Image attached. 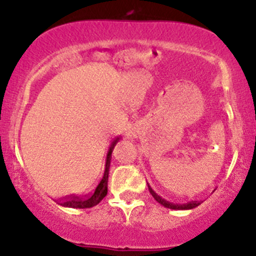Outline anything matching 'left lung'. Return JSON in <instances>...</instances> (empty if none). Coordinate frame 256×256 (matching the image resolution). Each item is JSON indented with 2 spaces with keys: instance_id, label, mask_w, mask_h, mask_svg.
Masks as SVG:
<instances>
[{
  "instance_id": "left-lung-1",
  "label": "left lung",
  "mask_w": 256,
  "mask_h": 256,
  "mask_svg": "<svg viewBox=\"0 0 256 256\" xmlns=\"http://www.w3.org/2000/svg\"><path fill=\"white\" fill-rule=\"evenodd\" d=\"M148 190H150V195L154 198V200L157 201V202H160V205L166 207V208H170V210H192V208H195V207H198L201 204V202H198V201H192V202L182 204V205H180V204H172V202H168V201L164 200V198H160V195H157V194L154 192V190H153L152 188L150 186V185H148Z\"/></svg>"
}]
</instances>
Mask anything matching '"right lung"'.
Wrapping results in <instances>:
<instances>
[{
  "label": "right lung",
  "mask_w": 256,
  "mask_h": 256,
  "mask_svg": "<svg viewBox=\"0 0 256 256\" xmlns=\"http://www.w3.org/2000/svg\"><path fill=\"white\" fill-rule=\"evenodd\" d=\"M120 137H115L114 141L110 144L109 150L106 153V166H104V173L99 179L98 184H96V189L92 194H90L86 198H78V196H71L64 200H61L60 205L64 207H71V208H90L98 205L108 194V178H109V168H110V160H112V153L114 150L115 144L119 142Z\"/></svg>",
  "instance_id": "right-lung-1"
}]
</instances>
